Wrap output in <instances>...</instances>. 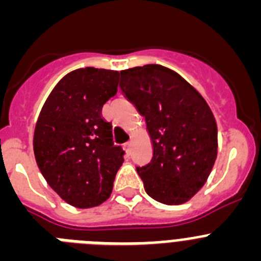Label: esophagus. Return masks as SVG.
Segmentation results:
<instances>
[{
    "mask_svg": "<svg viewBox=\"0 0 261 261\" xmlns=\"http://www.w3.org/2000/svg\"><path fill=\"white\" fill-rule=\"evenodd\" d=\"M130 145H132V142H125V144H124V149H125L128 153H129V150H130Z\"/></svg>",
    "mask_w": 261,
    "mask_h": 261,
    "instance_id": "esophagus-1",
    "label": "esophagus"
}]
</instances>
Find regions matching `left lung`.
Listing matches in <instances>:
<instances>
[{
  "instance_id": "1",
  "label": "left lung",
  "mask_w": 261,
  "mask_h": 261,
  "mask_svg": "<svg viewBox=\"0 0 261 261\" xmlns=\"http://www.w3.org/2000/svg\"><path fill=\"white\" fill-rule=\"evenodd\" d=\"M120 89L146 121L153 158L137 167L151 199L188 201L201 190L217 158V124L195 87L162 65L120 71Z\"/></svg>"
}]
</instances>
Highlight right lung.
I'll list each match as a JSON object with an SVG mask.
<instances>
[{
  "mask_svg": "<svg viewBox=\"0 0 261 261\" xmlns=\"http://www.w3.org/2000/svg\"><path fill=\"white\" fill-rule=\"evenodd\" d=\"M119 71L77 69L55 86L34 133L36 163L49 187L75 208L110 197L124 150L114 144L102 107L117 93Z\"/></svg>",
  "mask_w": 261,
  "mask_h": 261,
  "instance_id": "1",
  "label": "right lung"
}]
</instances>
